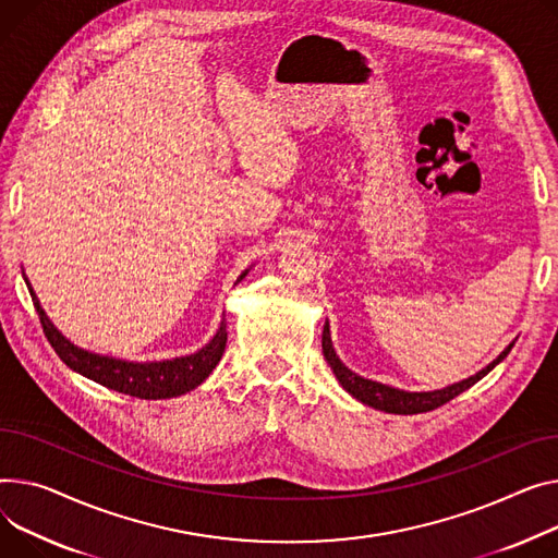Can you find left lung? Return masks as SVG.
Returning a JSON list of instances; mask_svg holds the SVG:
<instances>
[{
	"instance_id": "left-lung-1",
	"label": "left lung",
	"mask_w": 558,
	"mask_h": 558,
	"mask_svg": "<svg viewBox=\"0 0 558 558\" xmlns=\"http://www.w3.org/2000/svg\"><path fill=\"white\" fill-rule=\"evenodd\" d=\"M511 348H513V343L494 363H489L485 369H480L477 375H473V377H469L460 384H453V386L444 388V390H433V392H405V390H397V388H390V386H384V384L369 381V379H363V377L354 375L350 367H345L341 363V359L337 356V352H333V348H331L329 323H325V327H323V354H325L329 367L333 369V375H337V379L341 381V386L352 397L363 401L365 405H373V408H379V411L395 413V415H417V413L435 411V408L451 401L453 397H458L460 392H464L473 384H477L482 377L489 375L492 369L509 354Z\"/></svg>"
}]
</instances>
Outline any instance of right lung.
<instances>
[{
    "label": "right lung",
    "instance_id": "obj_1",
    "mask_svg": "<svg viewBox=\"0 0 558 558\" xmlns=\"http://www.w3.org/2000/svg\"><path fill=\"white\" fill-rule=\"evenodd\" d=\"M246 276V271L240 276V280ZM238 280V282H240ZM26 287L31 291V299L35 305L37 316H40L45 337L56 350V354L71 367L81 373L83 377L136 399H168L179 397L197 388L219 363L221 354L227 348V323L221 320L213 341L202 348L195 354L179 356L172 361H155V363H130L109 359L100 354H92L87 350H81L66 341L62 333L53 327V323L47 318L45 310L40 307V301L35 299V293L26 280Z\"/></svg>",
    "mask_w": 558,
    "mask_h": 558
}]
</instances>
